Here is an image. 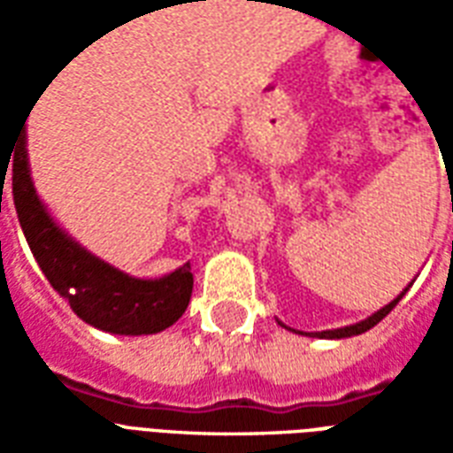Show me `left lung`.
<instances>
[{"label":"left lung","instance_id":"left-lung-1","mask_svg":"<svg viewBox=\"0 0 453 453\" xmlns=\"http://www.w3.org/2000/svg\"><path fill=\"white\" fill-rule=\"evenodd\" d=\"M405 291H408V288H405ZM405 291H403V294H400L395 301H390L386 308H380L379 313H373L371 318H366L364 323L349 325V327H340V330H325V333H305V334H311V337H330V340H342V337H351V334L366 333L369 327H373L376 323H380V320H383V318H386V315H388L390 311H393V308L398 305V301L403 298V296H405ZM301 334H303V333H301Z\"/></svg>","mask_w":453,"mask_h":453}]
</instances>
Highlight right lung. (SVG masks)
<instances>
[{"mask_svg": "<svg viewBox=\"0 0 453 453\" xmlns=\"http://www.w3.org/2000/svg\"><path fill=\"white\" fill-rule=\"evenodd\" d=\"M14 203L28 247L58 294L63 296L84 323L113 334H152L174 325L187 311L194 274L181 266L162 281H140L113 269L73 242L35 196L26 162L24 133L14 150ZM167 285L160 301L148 302L145 288ZM165 301L162 302L161 298Z\"/></svg>", "mask_w": 453, "mask_h": 453, "instance_id": "add662e5", "label": "right lung"}]
</instances>
